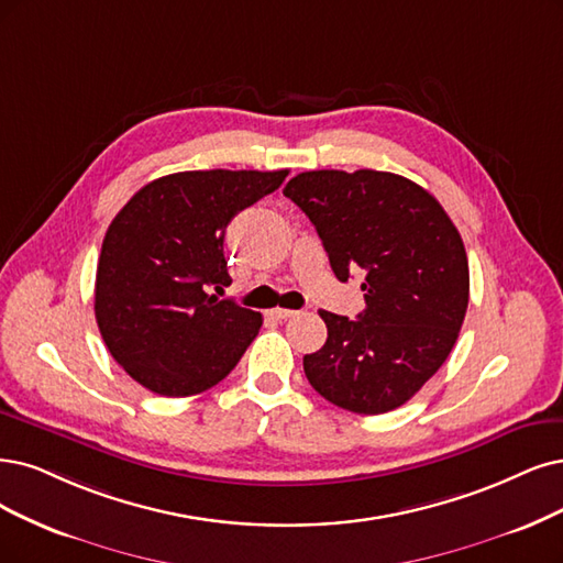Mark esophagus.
Segmentation results:
<instances>
[{"label":"esophagus","mask_w":563,"mask_h":563,"mask_svg":"<svg viewBox=\"0 0 563 563\" xmlns=\"http://www.w3.org/2000/svg\"><path fill=\"white\" fill-rule=\"evenodd\" d=\"M271 318H274V320H289V318H292L295 316V310H289V308H274V310H271V313H268Z\"/></svg>","instance_id":"34e87169"}]
</instances>
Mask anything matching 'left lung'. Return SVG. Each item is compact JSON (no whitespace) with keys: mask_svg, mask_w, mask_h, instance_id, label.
I'll return each mask as SVG.
<instances>
[{"mask_svg":"<svg viewBox=\"0 0 563 563\" xmlns=\"http://www.w3.org/2000/svg\"><path fill=\"white\" fill-rule=\"evenodd\" d=\"M283 195L316 224L341 283L366 274L357 320L320 310L327 343L303 357L308 383L350 412L404 406L460 336L468 308L460 232L424 187L389 172H306Z\"/></svg>","mask_w":563,"mask_h":563,"instance_id":"obj_1","label":"left lung"}]
</instances>
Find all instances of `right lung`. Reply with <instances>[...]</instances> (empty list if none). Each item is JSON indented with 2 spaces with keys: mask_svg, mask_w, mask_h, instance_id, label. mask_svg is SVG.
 <instances>
[{
  "mask_svg": "<svg viewBox=\"0 0 563 563\" xmlns=\"http://www.w3.org/2000/svg\"><path fill=\"white\" fill-rule=\"evenodd\" d=\"M280 172H180L122 206L101 243L95 318L113 360L159 397H190L229 376L262 316L208 289L232 283L224 229L283 185Z\"/></svg>",
  "mask_w": 563,
  "mask_h": 563,
  "instance_id": "1",
  "label": "right lung"
}]
</instances>
